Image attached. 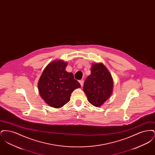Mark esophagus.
Instances as JSON below:
<instances>
[{
    "instance_id": "esophagus-1",
    "label": "esophagus",
    "mask_w": 155,
    "mask_h": 155,
    "mask_svg": "<svg viewBox=\"0 0 155 155\" xmlns=\"http://www.w3.org/2000/svg\"><path fill=\"white\" fill-rule=\"evenodd\" d=\"M79 82L80 83L81 87L83 86V84H84V80H81L80 81H79Z\"/></svg>"
}]
</instances>
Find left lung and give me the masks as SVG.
Listing matches in <instances>:
<instances>
[{
    "mask_svg": "<svg viewBox=\"0 0 155 155\" xmlns=\"http://www.w3.org/2000/svg\"><path fill=\"white\" fill-rule=\"evenodd\" d=\"M113 80L110 73L103 63H94L91 74L85 80L83 90L89 102L101 107L110 98L113 93Z\"/></svg>",
    "mask_w": 155,
    "mask_h": 155,
    "instance_id": "8db88e82",
    "label": "left lung"
}]
</instances>
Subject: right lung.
Here are the masks:
<instances>
[{
    "mask_svg": "<svg viewBox=\"0 0 155 155\" xmlns=\"http://www.w3.org/2000/svg\"><path fill=\"white\" fill-rule=\"evenodd\" d=\"M67 63L54 60L45 68L38 82L41 97L54 108H60L70 100L71 93L81 87L72 73L66 71Z\"/></svg>",
    "mask_w": 155,
    "mask_h": 155,
    "instance_id": "add662e5",
    "label": "right lung"
}]
</instances>
